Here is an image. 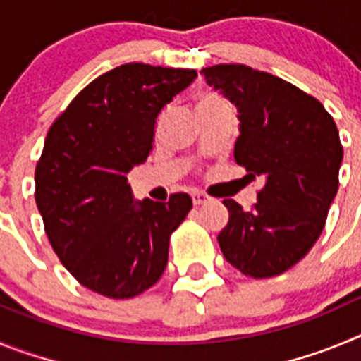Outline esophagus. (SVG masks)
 <instances>
[{
  "mask_svg": "<svg viewBox=\"0 0 361 361\" xmlns=\"http://www.w3.org/2000/svg\"><path fill=\"white\" fill-rule=\"evenodd\" d=\"M193 204L195 206H202V204H206L209 200L208 195H204V193H200V191H197V193H193Z\"/></svg>",
  "mask_w": 361,
  "mask_h": 361,
  "instance_id": "obj_1",
  "label": "esophagus"
}]
</instances>
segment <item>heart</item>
Wrapping results in <instances>:
<instances>
[{
  "mask_svg": "<svg viewBox=\"0 0 361 361\" xmlns=\"http://www.w3.org/2000/svg\"><path fill=\"white\" fill-rule=\"evenodd\" d=\"M220 101H222V99L216 97V95H213V94H206V95H202V97L199 99V103H197V108H199V106H206V104L220 103Z\"/></svg>",
  "mask_w": 361,
  "mask_h": 361,
  "instance_id": "1",
  "label": "heart"
}]
</instances>
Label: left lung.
I'll use <instances>...</instances> for the list:
<instances>
[{
	"instance_id": "8db88e82",
	"label": "left lung",
	"mask_w": 361,
	"mask_h": 361,
	"mask_svg": "<svg viewBox=\"0 0 361 361\" xmlns=\"http://www.w3.org/2000/svg\"><path fill=\"white\" fill-rule=\"evenodd\" d=\"M200 73L238 111L235 162L264 180L250 212L224 199L220 251L244 275L276 276L322 235L343 159L336 124L320 101L267 72L215 65Z\"/></svg>"
}]
</instances>
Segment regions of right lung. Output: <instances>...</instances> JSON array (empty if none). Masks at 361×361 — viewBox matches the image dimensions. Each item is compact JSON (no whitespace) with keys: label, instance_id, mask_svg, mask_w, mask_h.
<instances>
[{"label":"right lung","instance_id":"add662e5","mask_svg":"<svg viewBox=\"0 0 361 361\" xmlns=\"http://www.w3.org/2000/svg\"><path fill=\"white\" fill-rule=\"evenodd\" d=\"M195 70L128 63L99 75L54 121L36 166V204L73 279L108 298H132L161 279L188 193L135 200L126 175L148 159L161 111Z\"/></svg>","mask_w":361,"mask_h":361}]
</instances>
